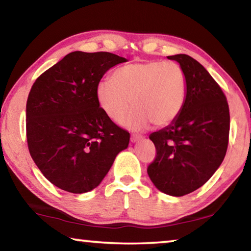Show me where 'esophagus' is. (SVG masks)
<instances>
[{
  "instance_id": "esophagus-1",
  "label": "esophagus",
  "mask_w": 251,
  "mask_h": 251,
  "mask_svg": "<svg viewBox=\"0 0 251 251\" xmlns=\"http://www.w3.org/2000/svg\"><path fill=\"white\" fill-rule=\"evenodd\" d=\"M142 139V136H139V135H131L130 136V142L131 143H137V142H139Z\"/></svg>"
}]
</instances>
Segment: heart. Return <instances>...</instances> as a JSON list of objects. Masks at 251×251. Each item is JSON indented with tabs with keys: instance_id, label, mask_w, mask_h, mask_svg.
I'll return each mask as SVG.
<instances>
[{
	"instance_id": "obj_1",
	"label": "heart",
	"mask_w": 251,
	"mask_h": 251,
	"mask_svg": "<svg viewBox=\"0 0 251 251\" xmlns=\"http://www.w3.org/2000/svg\"><path fill=\"white\" fill-rule=\"evenodd\" d=\"M96 99L110 120L121 123L135 106L125 125L143 130L152 123L167 126L177 120L185 105L186 75L175 62L147 61L120 67L110 78L96 85Z\"/></svg>"
}]
</instances>
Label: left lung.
<instances>
[{"label": "left lung", "mask_w": 251, "mask_h": 251, "mask_svg": "<svg viewBox=\"0 0 251 251\" xmlns=\"http://www.w3.org/2000/svg\"><path fill=\"white\" fill-rule=\"evenodd\" d=\"M167 58L186 75V100L176 121L150 135L157 155L147 173L161 193L180 197L201 187L222 165L230 116L224 92L201 63L186 54Z\"/></svg>", "instance_id": "obj_1"}]
</instances>
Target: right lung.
Segmentation results:
<instances>
[{"mask_svg":"<svg viewBox=\"0 0 251 251\" xmlns=\"http://www.w3.org/2000/svg\"><path fill=\"white\" fill-rule=\"evenodd\" d=\"M127 62L108 52H72L35 80L26 103V137L34 163L53 185L83 194L96 188L129 144L100 109L96 85Z\"/></svg>","mask_w":251,"mask_h":251,"instance_id":"right-lung-1","label":"right lung"}]
</instances>
